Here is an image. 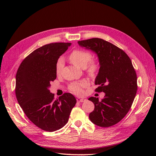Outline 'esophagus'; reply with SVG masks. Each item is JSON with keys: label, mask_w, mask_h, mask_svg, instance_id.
<instances>
[{"label": "esophagus", "mask_w": 156, "mask_h": 156, "mask_svg": "<svg viewBox=\"0 0 156 156\" xmlns=\"http://www.w3.org/2000/svg\"><path fill=\"white\" fill-rule=\"evenodd\" d=\"M76 100H77V102H83L85 101L86 99H84V98H80V97H78V98H77Z\"/></svg>", "instance_id": "1"}]
</instances>
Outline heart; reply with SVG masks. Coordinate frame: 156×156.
<instances>
[{"label": "heart", "mask_w": 156, "mask_h": 156, "mask_svg": "<svg viewBox=\"0 0 156 156\" xmlns=\"http://www.w3.org/2000/svg\"><path fill=\"white\" fill-rule=\"evenodd\" d=\"M92 54L88 51L76 49L69 55V60L76 66L81 68H86L87 72L90 75H94L97 69L98 64L94 61H90ZM64 67V59L59 58L55 64V73L57 75H61ZM88 85L87 80H81L78 82H74L69 86V90L73 93L80 95L83 94V88Z\"/></svg>", "instance_id": "obj_1"}]
</instances>
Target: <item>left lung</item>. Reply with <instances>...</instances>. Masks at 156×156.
Listing matches in <instances>:
<instances>
[{
  "instance_id": "1",
  "label": "left lung",
  "mask_w": 156,
  "mask_h": 156,
  "mask_svg": "<svg viewBox=\"0 0 156 156\" xmlns=\"http://www.w3.org/2000/svg\"><path fill=\"white\" fill-rule=\"evenodd\" d=\"M81 47L94 52L100 68L95 80V91L105 93L104 99L90 97L95 105L89 118L95 125L109 127L123 118L130 109L137 90V77L132 62L121 48L103 39L78 41Z\"/></svg>"
}]
</instances>
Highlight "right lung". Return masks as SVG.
<instances>
[{
    "mask_svg": "<svg viewBox=\"0 0 156 156\" xmlns=\"http://www.w3.org/2000/svg\"><path fill=\"white\" fill-rule=\"evenodd\" d=\"M71 43H52L29 54L16 75V96L28 118L37 126L51 132L67 123L76 100L65 93L54 99L51 83L56 78L55 64Z\"/></svg>",
    "mask_w": 156,
    "mask_h": 156,
    "instance_id": "obj_1",
    "label": "right lung"
}]
</instances>
